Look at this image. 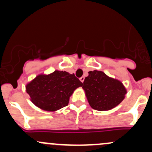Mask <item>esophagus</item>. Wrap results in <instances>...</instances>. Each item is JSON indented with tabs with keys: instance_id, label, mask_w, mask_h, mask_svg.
I'll return each instance as SVG.
<instances>
[{
	"instance_id": "1",
	"label": "esophagus",
	"mask_w": 152,
	"mask_h": 152,
	"mask_svg": "<svg viewBox=\"0 0 152 152\" xmlns=\"http://www.w3.org/2000/svg\"><path fill=\"white\" fill-rule=\"evenodd\" d=\"M80 81H81V82H84V76H81V78H80Z\"/></svg>"
}]
</instances>
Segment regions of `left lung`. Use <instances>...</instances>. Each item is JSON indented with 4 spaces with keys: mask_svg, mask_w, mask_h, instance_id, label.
<instances>
[{
    "mask_svg": "<svg viewBox=\"0 0 152 152\" xmlns=\"http://www.w3.org/2000/svg\"><path fill=\"white\" fill-rule=\"evenodd\" d=\"M81 86L89 105L99 111L110 110L115 107L125 99L127 93L121 81L96 70L89 71Z\"/></svg>",
    "mask_w": 152,
    "mask_h": 152,
    "instance_id": "8db88e82",
    "label": "left lung"
}]
</instances>
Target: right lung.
I'll return each mask as SVG.
<instances>
[{"label": "right lung", "instance_id": "add662e5", "mask_svg": "<svg viewBox=\"0 0 152 152\" xmlns=\"http://www.w3.org/2000/svg\"><path fill=\"white\" fill-rule=\"evenodd\" d=\"M82 84L73 73L56 70L49 74L37 75L26 84V91L38 108L56 112L68 105L70 96Z\"/></svg>", "mask_w": 152, "mask_h": 152}]
</instances>
